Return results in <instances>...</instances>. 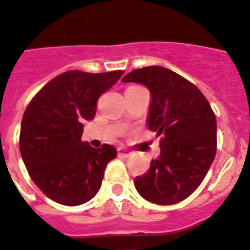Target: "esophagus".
Instances as JSON below:
<instances>
[{"label": "esophagus", "mask_w": 250, "mask_h": 250, "mask_svg": "<svg viewBox=\"0 0 250 250\" xmlns=\"http://www.w3.org/2000/svg\"><path fill=\"white\" fill-rule=\"evenodd\" d=\"M118 155H121V157H125V158H128V157H131L132 153L129 151L128 149H125V147H118Z\"/></svg>", "instance_id": "1"}]
</instances>
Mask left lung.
I'll use <instances>...</instances> for the list:
<instances>
[{"label":"left lung","mask_w":250,"mask_h":250,"mask_svg":"<svg viewBox=\"0 0 250 250\" xmlns=\"http://www.w3.org/2000/svg\"><path fill=\"white\" fill-rule=\"evenodd\" d=\"M122 81L149 88L147 127L160 136L159 158L135 178L136 188L160 206L182 202L199 188L216 157V115L194 83L163 66L135 69Z\"/></svg>","instance_id":"left-lung-1"}]
</instances>
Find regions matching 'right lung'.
Listing matches in <instances>:
<instances>
[{
	"label": "right lung",
	"mask_w": 250,
	"mask_h": 250,
	"mask_svg": "<svg viewBox=\"0 0 250 250\" xmlns=\"http://www.w3.org/2000/svg\"><path fill=\"white\" fill-rule=\"evenodd\" d=\"M125 70H69L44 84L24 111L20 154L30 178L44 195L62 206L88 202L100 190L114 146L93 149L82 143L83 123L92 121L97 100Z\"/></svg>",
	"instance_id": "obj_1"
}]
</instances>
